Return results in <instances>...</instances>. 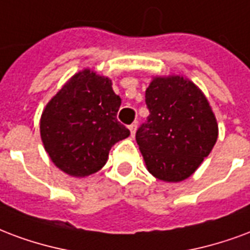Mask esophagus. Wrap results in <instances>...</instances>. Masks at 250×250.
<instances>
[{
	"instance_id": "esophagus-1",
	"label": "esophagus",
	"mask_w": 250,
	"mask_h": 250,
	"mask_svg": "<svg viewBox=\"0 0 250 250\" xmlns=\"http://www.w3.org/2000/svg\"><path fill=\"white\" fill-rule=\"evenodd\" d=\"M128 128H130V131H131V136H134L135 131H136V125H135V123H132V125H128Z\"/></svg>"
}]
</instances>
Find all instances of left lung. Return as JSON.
<instances>
[{"label": "left lung", "mask_w": 250, "mask_h": 250, "mask_svg": "<svg viewBox=\"0 0 250 250\" xmlns=\"http://www.w3.org/2000/svg\"><path fill=\"white\" fill-rule=\"evenodd\" d=\"M149 115L136 143L153 176L176 183L189 177L217 140V122L204 94L191 81L155 78L146 90Z\"/></svg>", "instance_id": "8db88e82"}]
</instances>
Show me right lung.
I'll list each match as a JSON object with an SVG mask.
<instances>
[{
  "label": "right lung",
  "mask_w": 250,
  "mask_h": 250,
  "mask_svg": "<svg viewBox=\"0 0 250 250\" xmlns=\"http://www.w3.org/2000/svg\"><path fill=\"white\" fill-rule=\"evenodd\" d=\"M120 103L108 78L91 70L75 74L41 118V138L51 162L71 176L99 171L111 147L130 135L116 119Z\"/></svg>",
  "instance_id": "obj_1"
}]
</instances>
